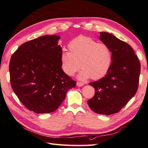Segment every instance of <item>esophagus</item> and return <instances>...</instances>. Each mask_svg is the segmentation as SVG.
Masks as SVG:
<instances>
[{
  "instance_id": "esophagus-1",
  "label": "esophagus",
  "mask_w": 148,
  "mask_h": 148,
  "mask_svg": "<svg viewBox=\"0 0 148 148\" xmlns=\"http://www.w3.org/2000/svg\"><path fill=\"white\" fill-rule=\"evenodd\" d=\"M84 85V84L83 82H77V86L78 87H82Z\"/></svg>"
}]
</instances>
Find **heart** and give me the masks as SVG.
I'll list each match as a JSON object with an SVG mask.
<instances>
[{"instance_id": "obj_1", "label": "heart", "mask_w": 148, "mask_h": 148, "mask_svg": "<svg viewBox=\"0 0 148 148\" xmlns=\"http://www.w3.org/2000/svg\"><path fill=\"white\" fill-rule=\"evenodd\" d=\"M68 49L70 52L64 50L61 55L62 70L68 76H73L80 66L82 69L78 78L81 80L91 77L93 80L99 79L109 70L112 54L107 45L81 35L70 41Z\"/></svg>"}]
</instances>
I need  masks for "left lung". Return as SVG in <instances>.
<instances>
[{"mask_svg":"<svg viewBox=\"0 0 148 148\" xmlns=\"http://www.w3.org/2000/svg\"><path fill=\"white\" fill-rule=\"evenodd\" d=\"M99 40L110 47L112 61L105 77L89 84L95 93L87 103L95 113L111 115L119 112L136 93L140 64L130 45L116 36L101 32Z\"/></svg>","mask_w":148,"mask_h":148,"instance_id":"1","label":"left lung"}]
</instances>
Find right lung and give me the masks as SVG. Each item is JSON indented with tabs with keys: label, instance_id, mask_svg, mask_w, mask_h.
<instances>
[{
	"label": "right lung",
	"instance_id": "obj_1",
	"mask_svg": "<svg viewBox=\"0 0 148 148\" xmlns=\"http://www.w3.org/2000/svg\"><path fill=\"white\" fill-rule=\"evenodd\" d=\"M60 37L45 35L25 42L11 57L10 82L15 95L29 110L53 112L76 82L61 68Z\"/></svg>",
	"mask_w": 148,
	"mask_h": 148
}]
</instances>
